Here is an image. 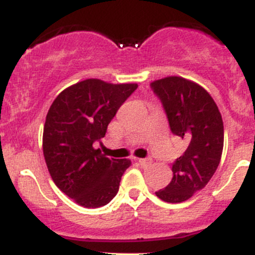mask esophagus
<instances>
[{
	"mask_svg": "<svg viewBox=\"0 0 255 255\" xmlns=\"http://www.w3.org/2000/svg\"><path fill=\"white\" fill-rule=\"evenodd\" d=\"M138 163H139V165L143 166V168H146V166H149L151 164V159L150 158L138 159Z\"/></svg>",
	"mask_w": 255,
	"mask_h": 255,
	"instance_id": "34e87169",
	"label": "esophagus"
}]
</instances>
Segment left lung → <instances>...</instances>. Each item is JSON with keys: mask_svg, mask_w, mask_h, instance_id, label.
<instances>
[{"mask_svg": "<svg viewBox=\"0 0 255 255\" xmlns=\"http://www.w3.org/2000/svg\"><path fill=\"white\" fill-rule=\"evenodd\" d=\"M168 117L173 134L184 139V154L173 164L170 184L155 192L165 202L179 204L204 189L220 164L223 121L211 95L202 86L180 76L150 84Z\"/></svg>", "mask_w": 255, "mask_h": 255, "instance_id": "obj_1", "label": "left lung"}]
</instances>
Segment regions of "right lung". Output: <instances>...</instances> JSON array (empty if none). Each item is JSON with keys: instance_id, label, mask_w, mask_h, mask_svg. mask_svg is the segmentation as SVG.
Here are the masks:
<instances>
[{"instance_id": "obj_1", "label": "right lung", "mask_w": 255, "mask_h": 255, "mask_svg": "<svg viewBox=\"0 0 255 255\" xmlns=\"http://www.w3.org/2000/svg\"><path fill=\"white\" fill-rule=\"evenodd\" d=\"M137 87L87 79L61 91L49 109L43 130L45 163L56 186L80 206H105L117 195L130 160L107 158L92 144L105 137Z\"/></svg>"}]
</instances>
